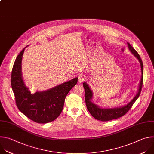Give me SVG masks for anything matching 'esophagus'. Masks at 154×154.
Segmentation results:
<instances>
[{
	"instance_id": "34e87169",
	"label": "esophagus",
	"mask_w": 154,
	"mask_h": 154,
	"mask_svg": "<svg viewBox=\"0 0 154 154\" xmlns=\"http://www.w3.org/2000/svg\"><path fill=\"white\" fill-rule=\"evenodd\" d=\"M86 80V76L83 75H80L79 76H78V82L79 83H82L83 81H85Z\"/></svg>"
}]
</instances>
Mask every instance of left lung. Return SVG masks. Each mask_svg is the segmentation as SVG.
Wrapping results in <instances>:
<instances>
[{
    "mask_svg": "<svg viewBox=\"0 0 154 154\" xmlns=\"http://www.w3.org/2000/svg\"><path fill=\"white\" fill-rule=\"evenodd\" d=\"M127 45L129 51L134 54V55L138 60L141 71V77L139 84V87L138 92L136 96L134 97L129 103L127 105L121 106L119 107H114V108H103L100 107L99 105L94 103L91 100L93 99V93L91 90L89 85L86 82H83V86L85 89V103L86 105V108L89 111L90 114L96 119L102 121H111L113 119H118L125 114H126L129 109L131 108V106L135 103V102L137 100L138 97L140 96V93L141 91V88L143 86V64L142 60L141 59L138 52L133 48L128 42H127Z\"/></svg>",
    "mask_w": 154,
    "mask_h": 154,
    "instance_id": "left-lung-1",
    "label": "left lung"
}]
</instances>
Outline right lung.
Instances as JSON below:
<instances>
[{"label": "right lung", "mask_w": 154, "mask_h": 154, "mask_svg": "<svg viewBox=\"0 0 154 154\" xmlns=\"http://www.w3.org/2000/svg\"><path fill=\"white\" fill-rule=\"evenodd\" d=\"M25 48L16 57L11 72V85L16 105L20 112L37 123L52 122L61 113L66 96L77 84L78 78H74L46 91L31 93L22 75L21 63Z\"/></svg>", "instance_id": "add662e5"}]
</instances>
